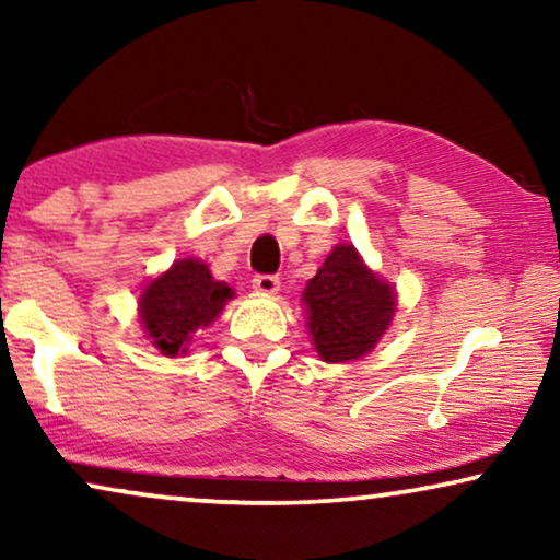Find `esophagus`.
I'll use <instances>...</instances> for the list:
<instances>
[{
  "instance_id": "34e87169",
  "label": "esophagus",
  "mask_w": 560,
  "mask_h": 560,
  "mask_svg": "<svg viewBox=\"0 0 560 560\" xmlns=\"http://www.w3.org/2000/svg\"><path fill=\"white\" fill-rule=\"evenodd\" d=\"M252 288H255L257 293L275 295L280 290V278L278 275H255V278H252Z\"/></svg>"
}]
</instances>
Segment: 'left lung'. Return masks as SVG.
Returning a JSON list of instances; mask_svg holds the SVG:
<instances>
[{
	"instance_id": "left-lung-1",
	"label": "left lung",
	"mask_w": 560,
	"mask_h": 560,
	"mask_svg": "<svg viewBox=\"0 0 560 560\" xmlns=\"http://www.w3.org/2000/svg\"><path fill=\"white\" fill-rule=\"evenodd\" d=\"M308 328L324 362L370 351L395 313V290L366 270L351 244H339L305 288Z\"/></svg>"
}]
</instances>
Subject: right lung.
<instances>
[{
	"label": "right lung",
	"mask_w": 560,
	"mask_h": 560,
	"mask_svg": "<svg viewBox=\"0 0 560 560\" xmlns=\"http://www.w3.org/2000/svg\"><path fill=\"white\" fill-rule=\"evenodd\" d=\"M229 298L232 288L213 280L203 262L180 259L142 293L144 331L163 354L175 357L178 351H186L196 328L209 326L219 316Z\"/></svg>",
	"instance_id": "add662e5"
}]
</instances>
